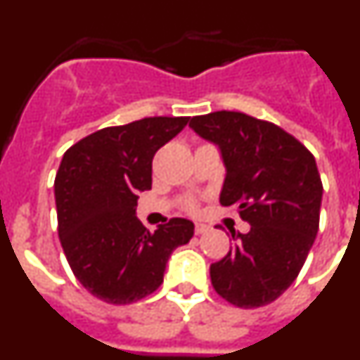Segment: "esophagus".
I'll return each instance as SVG.
<instances>
[{"mask_svg": "<svg viewBox=\"0 0 360 360\" xmlns=\"http://www.w3.org/2000/svg\"><path fill=\"white\" fill-rule=\"evenodd\" d=\"M207 231H209V225H205V224H196L195 225L196 234H203V232H207Z\"/></svg>", "mask_w": 360, "mask_h": 360, "instance_id": "esophagus-1", "label": "esophagus"}]
</instances>
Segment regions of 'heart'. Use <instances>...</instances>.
<instances>
[{"label": "heart", "mask_w": 360, "mask_h": 360, "mask_svg": "<svg viewBox=\"0 0 360 360\" xmlns=\"http://www.w3.org/2000/svg\"><path fill=\"white\" fill-rule=\"evenodd\" d=\"M187 205H189V207H193V203H187Z\"/></svg>", "instance_id": "obj_1"}]
</instances>
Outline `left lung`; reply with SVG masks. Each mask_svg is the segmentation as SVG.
Here are the masks:
<instances>
[{"label":"left lung","instance_id":"obj_1","mask_svg":"<svg viewBox=\"0 0 360 360\" xmlns=\"http://www.w3.org/2000/svg\"><path fill=\"white\" fill-rule=\"evenodd\" d=\"M189 128L218 146L225 165L219 203L250 225L211 265L214 290L240 308L265 307L290 287L319 229L323 184L316 158L272 122L240 111L193 117Z\"/></svg>","mask_w":360,"mask_h":360}]
</instances>
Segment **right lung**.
<instances>
[{"instance_id": "add662e5", "label": "right lung", "mask_w": 360, "mask_h": 360, "mask_svg": "<svg viewBox=\"0 0 360 360\" xmlns=\"http://www.w3.org/2000/svg\"><path fill=\"white\" fill-rule=\"evenodd\" d=\"M187 122L149 117L98 129L63 155L53 182L59 240L79 283L106 303L153 294L171 252L195 234L191 219L173 218L149 232L135 214L139 193L151 189L155 153Z\"/></svg>"}]
</instances>
